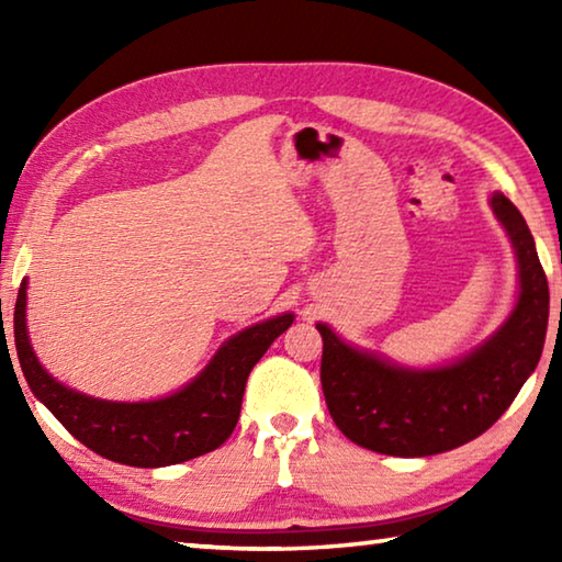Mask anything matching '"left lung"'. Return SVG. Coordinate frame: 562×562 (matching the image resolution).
I'll return each mask as SVG.
<instances>
[{
    "instance_id": "1",
    "label": "left lung",
    "mask_w": 562,
    "mask_h": 562,
    "mask_svg": "<svg viewBox=\"0 0 562 562\" xmlns=\"http://www.w3.org/2000/svg\"><path fill=\"white\" fill-rule=\"evenodd\" d=\"M491 207L518 258V302L491 339L453 364L408 369L322 335V392L339 431L357 446L386 456H434L488 431L518 396L543 355L550 292L536 240L503 193Z\"/></svg>"
}]
</instances>
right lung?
I'll return each instance as SVG.
<instances>
[{"label":"right lung","mask_w":562,"mask_h":562,"mask_svg":"<svg viewBox=\"0 0 562 562\" xmlns=\"http://www.w3.org/2000/svg\"><path fill=\"white\" fill-rule=\"evenodd\" d=\"M292 319L294 315H280L243 329L180 392L138 404L79 394L46 374L26 335V282L14 304V341L32 394L74 439L109 461L160 469L215 451L227 441L240 418L247 376Z\"/></svg>","instance_id":"add662e5"}]
</instances>
